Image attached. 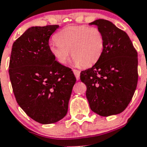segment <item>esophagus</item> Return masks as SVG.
<instances>
[{
  "label": "esophagus",
  "instance_id": "obj_1",
  "mask_svg": "<svg viewBox=\"0 0 147 147\" xmlns=\"http://www.w3.org/2000/svg\"><path fill=\"white\" fill-rule=\"evenodd\" d=\"M73 72L75 76H76V80H80V71L79 70H76V69H73Z\"/></svg>",
  "mask_w": 147,
  "mask_h": 147
}]
</instances>
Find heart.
Segmentation results:
<instances>
[{
	"label": "heart",
	"instance_id": "1",
	"mask_svg": "<svg viewBox=\"0 0 147 147\" xmlns=\"http://www.w3.org/2000/svg\"><path fill=\"white\" fill-rule=\"evenodd\" d=\"M54 38L56 42L49 44V51L61 64L67 62L71 51L75 64L90 67L98 62L105 49V36L96 27L71 26L60 30Z\"/></svg>",
	"mask_w": 147,
	"mask_h": 147
}]
</instances>
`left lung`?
<instances>
[{"label": "left lung", "instance_id": "1", "mask_svg": "<svg viewBox=\"0 0 147 147\" xmlns=\"http://www.w3.org/2000/svg\"><path fill=\"white\" fill-rule=\"evenodd\" d=\"M105 36V49L98 62L80 74L87 87L90 107L102 116L123 112L138 84V53L124 31L110 21L98 19L90 23Z\"/></svg>", "mask_w": 147, "mask_h": 147}]
</instances>
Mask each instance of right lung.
Returning <instances> with one entry per match:
<instances>
[{"label": "right lung", "mask_w": 147, "mask_h": 147, "mask_svg": "<svg viewBox=\"0 0 147 147\" xmlns=\"http://www.w3.org/2000/svg\"><path fill=\"white\" fill-rule=\"evenodd\" d=\"M58 25L34 26L15 40L9 66L15 98L23 111L40 124H53L65 116L76 83L70 67L56 61L49 49Z\"/></svg>", "instance_id": "add662e5"}]
</instances>
